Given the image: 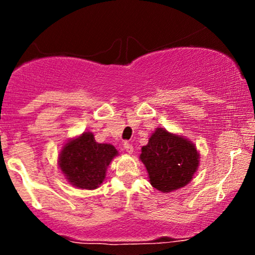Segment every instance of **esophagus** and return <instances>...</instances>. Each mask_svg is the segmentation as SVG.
<instances>
[{
  "instance_id": "34e87169",
  "label": "esophagus",
  "mask_w": 255,
  "mask_h": 255,
  "mask_svg": "<svg viewBox=\"0 0 255 255\" xmlns=\"http://www.w3.org/2000/svg\"><path fill=\"white\" fill-rule=\"evenodd\" d=\"M124 148L126 150V152H127V153H133V146H131V144H129V142H125V145H124Z\"/></svg>"
}]
</instances>
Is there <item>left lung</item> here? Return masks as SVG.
<instances>
[{
    "mask_svg": "<svg viewBox=\"0 0 255 255\" xmlns=\"http://www.w3.org/2000/svg\"><path fill=\"white\" fill-rule=\"evenodd\" d=\"M199 158L192 141L164 128L154 130L140 154L152 187L163 193L176 191L191 182Z\"/></svg>",
    "mask_w": 255,
    "mask_h": 255,
    "instance_id": "1",
    "label": "left lung"
}]
</instances>
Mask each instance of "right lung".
<instances>
[{
  "instance_id": "1",
  "label": "right lung",
  "mask_w": 255,
  "mask_h": 255,
  "mask_svg": "<svg viewBox=\"0 0 255 255\" xmlns=\"http://www.w3.org/2000/svg\"><path fill=\"white\" fill-rule=\"evenodd\" d=\"M118 154L113 145L98 144L91 131H85L63 146L58 166L74 187L96 189L103 183L107 168Z\"/></svg>"
}]
</instances>
